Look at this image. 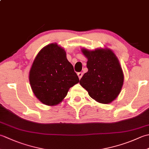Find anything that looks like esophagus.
Returning <instances> with one entry per match:
<instances>
[{
	"mask_svg": "<svg viewBox=\"0 0 149 149\" xmlns=\"http://www.w3.org/2000/svg\"><path fill=\"white\" fill-rule=\"evenodd\" d=\"M77 75H78V77H79V79H81V77H83V73H82V72H78L77 73Z\"/></svg>",
	"mask_w": 149,
	"mask_h": 149,
	"instance_id": "1",
	"label": "esophagus"
}]
</instances>
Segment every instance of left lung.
Listing matches in <instances>:
<instances>
[{
    "label": "left lung",
    "instance_id": "8db88e82",
    "mask_svg": "<svg viewBox=\"0 0 149 149\" xmlns=\"http://www.w3.org/2000/svg\"><path fill=\"white\" fill-rule=\"evenodd\" d=\"M81 52L88 59V70L81 79L80 84L97 102L111 103L120 94L124 80L118 58L107 48H83Z\"/></svg>",
    "mask_w": 149,
    "mask_h": 149
}]
</instances>
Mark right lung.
<instances>
[{"instance_id": "obj_1", "label": "right lung", "mask_w": 149, "mask_h": 149, "mask_svg": "<svg viewBox=\"0 0 149 149\" xmlns=\"http://www.w3.org/2000/svg\"><path fill=\"white\" fill-rule=\"evenodd\" d=\"M29 79L34 95L50 106L61 102L70 88L79 82L65 49L57 43L49 44L38 53Z\"/></svg>"}]
</instances>
